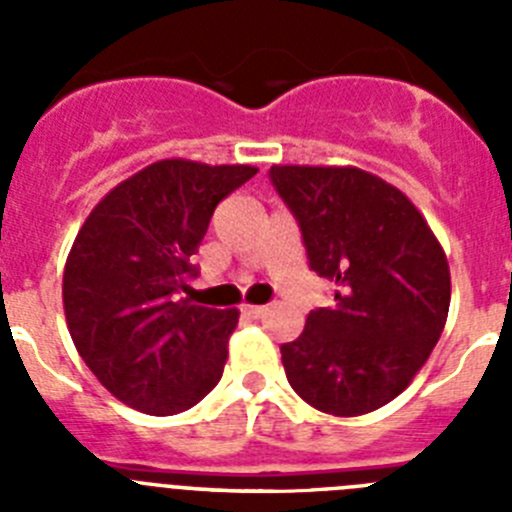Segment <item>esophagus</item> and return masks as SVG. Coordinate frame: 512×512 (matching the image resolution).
Segmentation results:
<instances>
[{
  "instance_id": "1",
  "label": "esophagus",
  "mask_w": 512,
  "mask_h": 512,
  "mask_svg": "<svg viewBox=\"0 0 512 512\" xmlns=\"http://www.w3.org/2000/svg\"><path fill=\"white\" fill-rule=\"evenodd\" d=\"M243 312H246V315H251V318H261V315L266 312V307L264 305H243Z\"/></svg>"
}]
</instances>
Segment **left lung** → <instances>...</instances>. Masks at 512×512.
<instances>
[{
	"mask_svg": "<svg viewBox=\"0 0 512 512\" xmlns=\"http://www.w3.org/2000/svg\"><path fill=\"white\" fill-rule=\"evenodd\" d=\"M310 269L336 284L282 346L292 390L338 418L395 400L428 361L451 302L449 261L418 207L354 166H271Z\"/></svg>",
	"mask_w": 512,
	"mask_h": 512,
	"instance_id": "obj_1",
	"label": "left lung"
}]
</instances>
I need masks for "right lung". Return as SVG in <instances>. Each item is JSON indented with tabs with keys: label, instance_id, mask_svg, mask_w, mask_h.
<instances>
[{
	"label": "right lung",
	"instance_id": "add662e5",
	"mask_svg": "<svg viewBox=\"0 0 512 512\" xmlns=\"http://www.w3.org/2000/svg\"><path fill=\"white\" fill-rule=\"evenodd\" d=\"M253 166L166 158L117 184L81 225L63 310L94 377L140 413H184L220 382L238 310L192 305V256L220 200Z\"/></svg>",
	"mask_w": 512,
	"mask_h": 512
}]
</instances>
